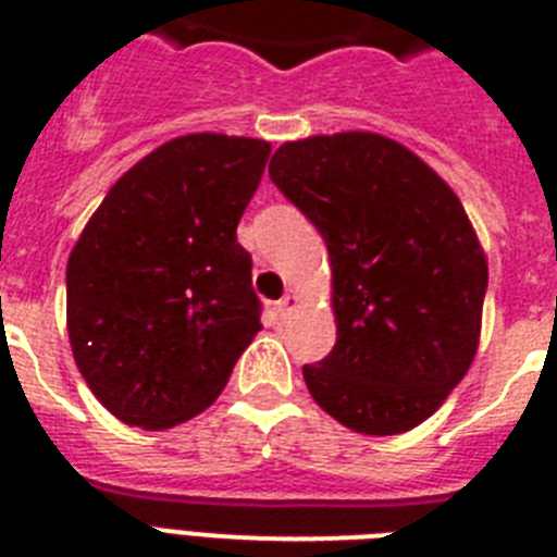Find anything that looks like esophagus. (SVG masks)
Segmentation results:
<instances>
[{
	"label": "esophagus",
	"instance_id": "34e87169",
	"mask_svg": "<svg viewBox=\"0 0 557 557\" xmlns=\"http://www.w3.org/2000/svg\"><path fill=\"white\" fill-rule=\"evenodd\" d=\"M275 309H278V314H282V318H287L293 309H298V298H295V295H284L282 301L275 304Z\"/></svg>",
	"mask_w": 557,
	"mask_h": 557
}]
</instances>
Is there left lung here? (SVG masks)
I'll return each mask as SVG.
<instances>
[{
	"instance_id": "obj_1",
	"label": "left lung",
	"mask_w": 557,
	"mask_h": 557,
	"mask_svg": "<svg viewBox=\"0 0 557 557\" xmlns=\"http://www.w3.org/2000/svg\"><path fill=\"white\" fill-rule=\"evenodd\" d=\"M270 178L329 248L337 343L304 366L312 398L359 435L424 424L474 362L488 287L455 189L371 131L284 141Z\"/></svg>"
}]
</instances>
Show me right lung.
Segmentation results:
<instances>
[{"instance_id":"1","label":"right lung","mask_w":557,"mask_h":557,"mask_svg":"<svg viewBox=\"0 0 557 557\" xmlns=\"http://www.w3.org/2000/svg\"><path fill=\"white\" fill-rule=\"evenodd\" d=\"M270 141L186 133L136 161L88 218L66 262V329L111 416L170 430L223 393L253 343L259 298L236 225Z\"/></svg>"}]
</instances>
